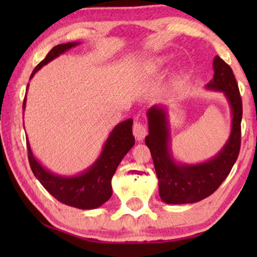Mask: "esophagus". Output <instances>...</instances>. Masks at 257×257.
<instances>
[{"mask_svg": "<svg viewBox=\"0 0 257 257\" xmlns=\"http://www.w3.org/2000/svg\"><path fill=\"white\" fill-rule=\"evenodd\" d=\"M133 135H135L136 139L138 140V142H143L144 139H145V137L147 135V128L146 126L142 124V122L136 120L135 125H133Z\"/></svg>", "mask_w": 257, "mask_h": 257, "instance_id": "34e87169", "label": "esophagus"}]
</instances>
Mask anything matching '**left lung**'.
I'll use <instances>...</instances> for the list:
<instances>
[{
    "instance_id": "obj_1",
    "label": "left lung",
    "mask_w": 257,
    "mask_h": 257,
    "mask_svg": "<svg viewBox=\"0 0 257 257\" xmlns=\"http://www.w3.org/2000/svg\"><path fill=\"white\" fill-rule=\"evenodd\" d=\"M213 78L206 90L223 93L231 115L227 142L219 152L202 163L188 164L177 160L172 151L168 111L165 105H153L147 111L149 136L145 144L151 151L159 180V195L168 205L194 203L213 194L230 173L241 145L242 100L233 70L219 56L213 61Z\"/></svg>"
}]
</instances>
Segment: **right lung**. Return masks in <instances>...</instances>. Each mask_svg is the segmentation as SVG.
I'll return each mask as SVG.
<instances>
[{"label": "right lung", "mask_w": 257, "mask_h": 257, "mask_svg": "<svg viewBox=\"0 0 257 257\" xmlns=\"http://www.w3.org/2000/svg\"><path fill=\"white\" fill-rule=\"evenodd\" d=\"M79 44L80 42H69V43L58 44L52 48L49 51L47 57L35 68L30 76V79L44 65H47L48 63L54 61L55 58L59 57L61 55L65 54L66 51L71 50L72 48ZM28 87H29V84L27 86V91ZM26 101L27 96L23 101V110L26 108ZM132 125V118L126 119V120L115 125L110 136L105 140L99 157L94 160V163L86 170L73 175H61L54 173L43 166L34 156L27 136L28 158H29L31 171L42 186L54 198L64 205L79 209L98 208L111 198L112 177H113L122 158L135 145Z\"/></svg>", "instance_id": "right-lung-1"}]
</instances>
